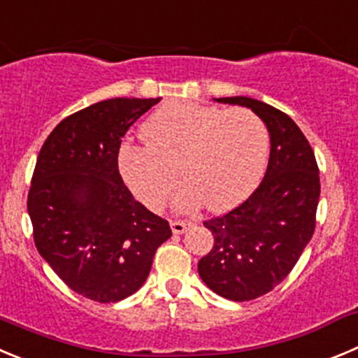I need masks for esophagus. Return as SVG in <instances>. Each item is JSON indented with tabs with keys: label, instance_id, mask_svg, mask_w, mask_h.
Here are the masks:
<instances>
[{
	"label": "esophagus",
	"instance_id": "34e87169",
	"mask_svg": "<svg viewBox=\"0 0 358 358\" xmlns=\"http://www.w3.org/2000/svg\"><path fill=\"white\" fill-rule=\"evenodd\" d=\"M189 226L190 222H185V220H173L171 222V229L175 235H182V233H185Z\"/></svg>",
	"mask_w": 358,
	"mask_h": 358
}]
</instances>
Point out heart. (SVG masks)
Returning <instances> with one entry per match:
<instances>
[{
    "label": "heart",
    "mask_w": 358,
    "mask_h": 358,
    "mask_svg": "<svg viewBox=\"0 0 358 358\" xmlns=\"http://www.w3.org/2000/svg\"><path fill=\"white\" fill-rule=\"evenodd\" d=\"M146 143H125L118 166L132 194L159 212L180 175L187 180L175 198L178 212L201 205L226 212L245 201L263 178L268 160V130L250 109H220L173 102L143 127Z\"/></svg>",
    "instance_id": "heart-1"
}]
</instances>
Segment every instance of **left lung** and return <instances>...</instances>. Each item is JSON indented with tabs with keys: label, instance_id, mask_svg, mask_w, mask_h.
<instances>
[{
	"label": "left lung",
	"instance_id": "left-lung-1",
	"mask_svg": "<svg viewBox=\"0 0 358 358\" xmlns=\"http://www.w3.org/2000/svg\"><path fill=\"white\" fill-rule=\"evenodd\" d=\"M213 100L249 108L270 136L263 182L235 210L206 220L213 247L198 263L199 277L213 293L245 302L282 282L309 243L316 226L320 171L309 141L288 115L250 96Z\"/></svg>",
	"mask_w": 358,
	"mask_h": 358
}]
</instances>
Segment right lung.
<instances>
[{"instance_id":"add662e5","label":"right lung","mask_w":358,"mask_h":358,"mask_svg":"<svg viewBox=\"0 0 358 358\" xmlns=\"http://www.w3.org/2000/svg\"><path fill=\"white\" fill-rule=\"evenodd\" d=\"M160 99L100 100L55 127L36 159L28 213L40 256L79 295L109 303L145 285L171 236L118 171L122 138Z\"/></svg>"}]
</instances>
